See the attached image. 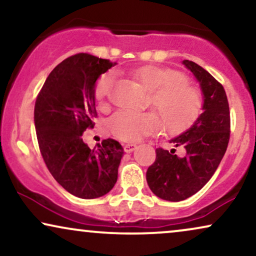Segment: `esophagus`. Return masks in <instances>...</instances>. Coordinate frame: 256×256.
<instances>
[{"mask_svg":"<svg viewBox=\"0 0 256 256\" xmlns=\"http://www.w3.org/2000/svg\"><path fill=\"white\" fill-rule=\"evenodd\" d=\"M124 148L126 152H132L136 148H138V146H136L135 144H126L124 146Z\"/></svg>","mask_w":256,"mask_h":256,"instance_id":"1","label":"esophagus"}]
</instances>
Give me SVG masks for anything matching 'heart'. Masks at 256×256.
Masks as SVG:
<instances>
[{
    "mask_svg": "<svg viewBox=\"0 0 256 256\" xmlns=\"http://www.w3.org/2000/svg\"><path fill=\"white\" fill-rule=\"evenodd\" d=\"M132 76L150 92V102L160 116L166 130L176 132L186 127L198 114L202 104L201 92L189 84L180 72L169 68L147 64L132 70ZM114 76L104 74L95 84V98L100 104L110 92ZM112 134L118 140L135 142L160 128V120L152 112L120 110L108 122Z\"/></svg>",
    "mask_w": 256,
    "mask_h": 256,
    "instance_id": "heart-1",
    "label": "heart"
}]
</instances>
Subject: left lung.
Returning <instances> with one entry per match:
<instances>
[{
  "instance_id": "obj_1",
  "label": "left lung",
  "mask_w": 256,
  "mask_h": 256,
  "mask_svg": "<svg viewBox=\"0 0 256 256\" xmlns=\"http://www.w3.org/2000/svg\"><path fill=\"white\" fill-rule=\"evenodd\" d=\"M182 63L200 84L202 112L190 127L169 140L174 147H184L178 156L175 148H158L156 160L148 168L147 184L158 198L178 202L198 193L210 180L227 150L230 116L227 95L221 84L193 61Z\"/></svg>"
}]
</instances>
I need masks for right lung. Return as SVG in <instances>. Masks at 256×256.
Masks as SVG:
<instances>
[{"instance_id": "1", "label": "right lung", "mask_w": 256, "mask_h": 256, "mask_svg": "<svg viewBox=\"0 0 256 256\" xmlns=\"http://www.w3.org/2000/svg\"><path fill=\"white\" fill-rule=\"evenodd\" d=\"M116 62L76 54L52 69L35 102L34 122L46 164L66 190L81 198L104 196L118 181L124 148L107 138L90 149L82 140L94 127L95 84Z\"/></svg>"}]
</instances>
